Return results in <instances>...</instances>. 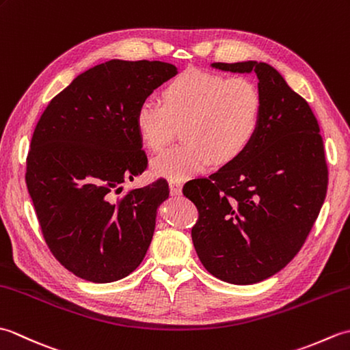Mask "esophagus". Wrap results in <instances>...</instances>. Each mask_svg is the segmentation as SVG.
<instances>
[{
	"instance_id": "1",
	"label": "esophagus",
	"mask_w": 350,
	"mask_h": 350,
	"mask_svg": "<svg viewBox=\"0 0 350 350\" xmlns=\"http://www.w3.org/2000/svg\"><path fill=\"white\" fill-rule=\"evenodd\" d=\"M170 191L173 196H180L182 194V183L179 180H170Z\"/></svg>"
}]
</instances>
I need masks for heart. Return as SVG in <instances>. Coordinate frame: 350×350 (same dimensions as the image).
I'll list each match as a JSON object with an SVG mask.
<instances>
[{"instance_id": "b5f03b06", "label": "heart", "mask_w": 350, "mask_h": 350, "mask_svg": "<svg viewBox=\"0 0 350 350\" xmlns=\"http://www.w3.org/2000/svg\"><path fill=\"white\" fill-rule=\"evenodd\" d=\"M162 103L146 100L135 113L144 146L161 152L183 122L185 143L152 161V173L183 180L202 173L212 161L224 163L245 152L258 129L262 96L252 81L188 69L170 81Z\"/></svg>"}]
</instances>
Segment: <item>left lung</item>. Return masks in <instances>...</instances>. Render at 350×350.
<instances>
[{
  "instance_id": "left-lung-1",
  "label": "left lung",
  "mask_w": 350,
  "mask_h": 350,
  "mask_svg": "<svg viewBox=\"0 0 350 350\" xmlns=\"http://www.w3.org/2000/svg\"><path fill=\"white\" fill-rule=\"evenodd\" d=\"M256 73L262 116L251 144L209 177L183 187L198 209L192 242L200 262L232 284H254L298 254L328 188L323 141L310 105L267 63H212Z\"/></svg>"
}]
</instances>
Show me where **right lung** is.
<instances>
[{"label": "right lung", "mask_w": 350, "mask_h": 350, "mask_svg": "<svg viewBox=\"0 0 350 350\" xmlns=\"http://www.w3.org/2000/svg\"><path fill=\"white\" fill-rule=\"evenodd\" d=\"M176 73L163 62L98 64L58 93L36 126L28 194L51 252L79 278L122 280L150 247L167 180L117 196L147 167L137 109Z\"/></svg>", "instance_id": "right-lung-1"}]
</instances>
